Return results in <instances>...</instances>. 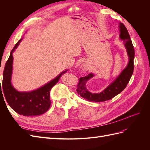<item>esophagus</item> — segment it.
I'll return each mask as SVG.
<instances>
[{
  "label": "esophagus",
  "instance_id": "esophagus-1",
  "mask_svg": "<svg viewBox=\"0 0 150 150\" xmlns=\"http://www.w3.org/2000/svg\"><path fill=\"white\" fill-rule=\"evenodd\" d=\"M82 67L83 68V69H84V70H87V69H88L87 66H86V65H83V66H82Z\"/></svg>",
  "mask_w": 150,
  "mask_h": 150
}]
</instances>
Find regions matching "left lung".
<instances>
[{"label": "left lung", "instance_id": "1", "mask_svg": "<svg viewBox=\"0 0 150 150\" xmlns=\"http://www.w3.org/2000/svg\"><path fill=\"white\" fill-rule=\"evenodd\" d=\"M120 38L124 41V45L128 53L129 57L128 64L116 79L99 93H91L86 87V83L89 79L93 78L94 76L93 74L90 73L85 77L80 78L76 91L80 96L86 100L93 102H103L109 100L122 92L129 83L134 70V49L128 31L122 23H120Z\"/></svg>", "mask_w": 150, "mask_h": 150}]
</instances>
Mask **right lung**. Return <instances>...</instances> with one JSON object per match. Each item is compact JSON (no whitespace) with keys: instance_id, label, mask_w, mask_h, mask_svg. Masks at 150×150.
I'll use <instances>...</instances> for the list:
<instances>
[{"instance_id":"1","label":"right lung","mask_w":150,"mask_h":150,"mask_svg":"<svg viewBox=\"0 0 150 150\" xmlns=\"http://www.w3.org/2000/svg\"><path fill=\"white\" fill-rule=\"evenodd\" d=\"M20 39L11 51L6 62L3 72L2 84H0V92L3 89L4 96L8 105L18 114L24 116H35L42 115L47 111L51 106L50 91L59 80L61 76L66 73L67 69L62 72L56 78L40 88L30 92H19L13 87L11 83L12 72V53L19 46ZM2 89H1V88Z\"/></svg>"}]
</instances>
